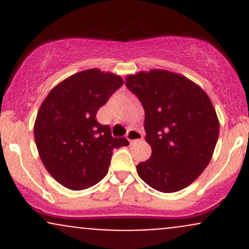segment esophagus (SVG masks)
<instances>
[{
  "label": "esophagus",
  "mask_w": 249,
  "mask_h": 249,
  "mask_svg": "<svg viewBox=\"0 0 249 249\" xmlns=\"http://www.w3.org/2000/svg\"><path fill=\"white\" fill-rule=\"evenodd\" d=\"M126 138L130 142L141 141V139H142V133L139 130H137V128L131 127V128H128V131L126 133Z\"/></svg>",
  "instance_id": "1"
}]
</instances>
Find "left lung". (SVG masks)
Instances as JSON below:
<instances>
[{
  "label": "left lung",
  "instance_id": "left-lung-1",
  "mask_svg": "<svg viewBox=\"0 0 249 249\" xmlns=\"http://www.w3.org/2000/svg\"><path fill=\"white\" fill-rule=\"evenodd\" d=\"M125 85L144 107L152 148L150 159L137 165L138 176L164 193L187 187L207 167L218 142L211 99L196 83L165 70L131 75Z\"/></svg>",
  "mask_w": 249,
  "mask_h": 249
}]
</instances>
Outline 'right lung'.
Returning <instances> with one entry per match:
<instances>
[{"instance_id":"add662e5","label":"right lung","mask_w":249,"mask_h":249,"mask_svg":"<svg viewBox=\"0 0 249 249\" xmlns=\"http://www.w3.org/2000/svg\"><path fill=\"white\" fill-rule=\"evenodd\" d=\"M123 84L119 76L85 70L56 85L42 103L34 126L36 146L48 172L64 187L96 185L107 174L113 148L130 144L96 119Z\"/></svg>"}]
</instances>
